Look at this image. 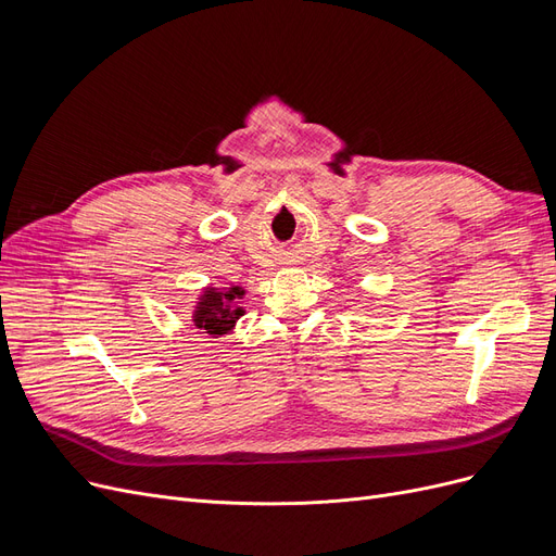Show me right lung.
<instances>
[{"mask_svg": "<svg viewBox=\"0 0 556 556\" xmlns=\"http://www.w3.org/2000/svg\"><path fill=\"white\" fill-rule=\"evenodd\" d=\"M241 294V288H229L225 294L217 290H206L194 311V325L215 336L227 333L233 323H237V317L243 313L241 308H231V301L239 299Z\"/></svg>", "mask_w": 556, "mask_h": 556, "instance_id": "right-lung-1", "label": "right lung"}]
</instances>
